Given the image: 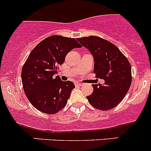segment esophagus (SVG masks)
<instances>
[{
    "label": "esophagus",
    "instance_id": "1",
    "mask_svg": "<svg viewBox=\"0 0 151 151\" xmlns=\"http://www.w3.org/2000/svg\"><path fill=\"white\" fill-rule=\"evenodd\" d=\"M75 85H77V86H82V85H83V83H76Z\"/></svg>",
    "mask_w": 151,
    "mask_h": 151
}]
</instances>
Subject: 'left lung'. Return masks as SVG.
Returning <instances> with one entry per match:
<instances>
[{
	"label": "left lung",
	"instance_id": "8db88e82",
	"mask_svg": "<svg viewBox=\"0 0 151 151\" xmlns=\"http://www.w3.org/2000/svg\"><path fill=\"white\" fill-rule=\"evenodd\" d=\"M94 58L93 72L104 80V85H93L88 102L100 110H109L122 101L132 84V67L127 58L110 42L95 36L77 38Z\"/></svg>",
	"mask_w": 151,
	"mask_h": 151
}]
</instances>
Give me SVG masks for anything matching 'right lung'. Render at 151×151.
Wrapping results in <instances>:
<instances>
[{
    "label": "right lung",
    "mask_w": 151,
    "mask_h": 151,
    "mask_svg": "<svg viewBox=\"0 0 151 151\" xmlns=\"http://www.w3.org/2000/svg\"><path fill=\"white\" fill-rule=\"evenodd\" d=\"M74 38L49 36L39 42L24 63L21 72L22 87L27 98L40 112L55 114L67 104L75 85L55 76L74 48L81 47Z\"/></svg>",
    "instance_id": "obj_1"
}]
</instances>
